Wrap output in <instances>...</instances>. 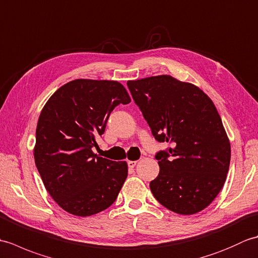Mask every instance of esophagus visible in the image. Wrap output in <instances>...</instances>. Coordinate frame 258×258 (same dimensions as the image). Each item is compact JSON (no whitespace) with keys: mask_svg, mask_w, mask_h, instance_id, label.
Instances as JSON below:
<instances>
[{"mask_svg":"<svg viewBox=\"0 0 258 258\" xmlns=\"http://www.w3.org/2000/svg\"><path fill=\"white\" fill-rule=\"evenodd\" d=\"M136 164H138V161H128V162H127V165H128L130 168L135 167Z\"/></svg>","mask_w":258,"mask_h":258,"instance_id":"esophagus-1","label":"esophagus"}]
</instances>
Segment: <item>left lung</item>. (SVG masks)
<instances>
[{"instance_id":"1","label":"left lung","mask_w":258,"mask_h":258,"mask_svg":"<svg viewBox=\"0 0 258 258\" xmlns=\"http://www.w3.org/2000/svg\"><path fill=\"white\" fill-rule=\"evenodd\" d=\"M133 100L158 142L172 144L156 154L155 199L174 213L204 210L226 180L231 144L213 101L200 87L171 75L128 81Z\"/></svg>"}]
</instances>
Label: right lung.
Segmentation results:
<instances>
[{
  "mask_svg": "<svg viewBox=\"0 0 258 258\" xmlns=\"http://www.w3.org/2000/svg\"><path fill=\"white\" fill-rule=\"evenodd\" d=\"M131 97L116 81H71L43 107L36 126L34 160L43 184L59 207L85 217L116 200L127 177V163L93 152L109 114Z\"/></svg>",
  "mask_w": 258,
  "mask_h": 258,
  "instance_id": "add662e5",
  "label": "right lung"
}]
</instances>
